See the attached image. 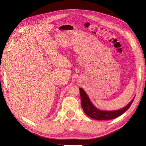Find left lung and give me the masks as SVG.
I'll use <instances>...</instances> for the list:
<instances>
[{
  "mask_svg": "<svg viewBox=\"0 0 146 146\" xmlns=\"http://www.w3.org/2000/svg\"><path fill=\"white\" fill-rule=\"evenodd\" d=\"M79 90L80 92L82 107L84 112L87 116L96 120H110V119H113L120 116L130 108L135 99L134 97L129 104L121 109L113 110V111L100 110L96 107L94 104L91 102L86 92L82 88H79Z\"/></svg>",
  "mask_w": 146,
  "mask_h": 146,
  "instance_id": "8db88e82",
  "label": "left lung"
}]
</instances>
